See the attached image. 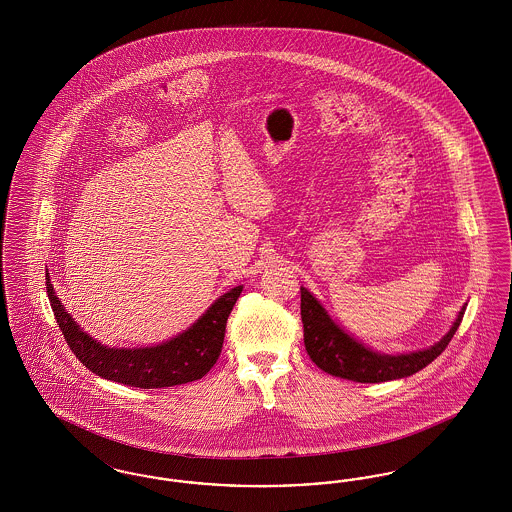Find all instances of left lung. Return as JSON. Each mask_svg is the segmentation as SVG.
Here are the masks:
<instances>
[{
    "label": "left lung",
    "instance_id": "1",
    "mask_svg": "<svg viewBox=\"0 0 512 512\" xmlns=\"http://www.w3.org/2000/svg\"><path fill=\"white\" fill-rule=\"evenodd\" d=\"M463 315L464 309L451 326L449 334L430 349L409 355H382L349 338L332 322L317 299L305 288H301V322L307 355L324 372L361 384L407 378L430 365L455 336Z\"/></svg>",
    "mask_w": 512,
    "mask_h": 512
}]
</instances>
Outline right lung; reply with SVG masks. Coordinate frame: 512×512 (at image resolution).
<instances>
[{
  "instance_id": "1",
  "label": "right lung",
  "mask_w": 512,
  "mask_h": 512,
  "mask_svg": "<svg viewBox=\"0 0 512 512\" xmlns=\"http://www.w3.org/2000/svg\"><path fill=\"white\" fill-rule=\"evenodd\" d=\"M46 290L63 338L82 365L101 378L132 388L153 390L194 382L213 368L222 351L226 320L242 293V286L220 295L209 311L184 334L144 349H111L92 340L63 309L48 274Z\"/></svg>"
}]
</instances>
